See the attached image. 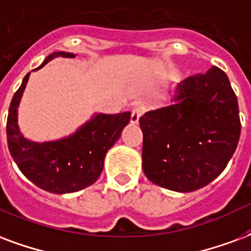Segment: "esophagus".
<instances>
[{
    "label": "esophagus",
    "instance_id": "obj_1",
    "mask_svg": "<svg viewBox=\"0 0 251 251\" xmlns=\"http://www.w3.org/2000/svg\"><path fill=\"white\" fill-rule=\"evenodd\" d=\"M141 116H142V107L140 105H135L131 109V124H137L140 121Z\"/></svg>",
    "mask_w": 251,
    "mask_h": 251
}]
</instances>
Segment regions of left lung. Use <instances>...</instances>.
Returning <instances> with one entry per match:
<instances>
[{"mask_svg":"<svg viewBox=\"0 0 251 251\" xmlns=\"http://www.w3.org/2000/svg\"><path fill=\"white\" fill-rule=\"evenodd\" d=\"M142 169L155 185L194 192L224 172L241 134L238 100L217 66L177 86L173 105L145 113Z\"/></svg>","mask_w":251,"mask_h":251,"instance_id":"8db88e82","label":"left lung"}]
</instances>
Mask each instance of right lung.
Masks as SVG:
<instances>
[{
    "label": "right lung",
    "instance_id": "add662e5",
    "mask_svg": "<svg viewBox=\"0 0 251 251\" xmlns=\"http://www.w3.org/2000/svg\"><path fill=\"white\" fill-rule=\"evenodd\" d=\"M57 57L74 58L75 55L65 51L53 53L40 68ZM29 75L30 73L25 75L14 93L7 114V146L14 162L29 181L46 192L64 194L90 186L101 174L106 151L129 124L130 113L98 114L69 138L44 144L31 142L21 134L17 124V107Z\"/></svg>",
    "mask_w": 251,
    "mask_h": 251
}]
</instances>
